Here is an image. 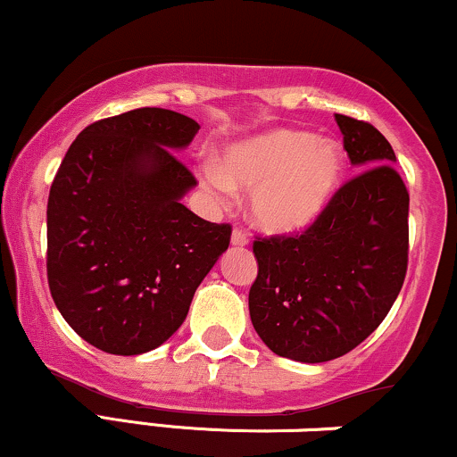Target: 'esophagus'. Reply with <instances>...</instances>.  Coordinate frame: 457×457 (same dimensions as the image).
<instances>
[{
    "label": "esophagus",
    "instance_id": "1",
    "mask_svg": "<svg viewBox=\"0 0 457 457\" xmlns=\"http://www.w3.org/2000/svg\"><path fill=\"white\" fill-rule=\"evenodd\" d=\"M230 244L237 245V248H244V245H248V235H245L244 230L235 228L233 230V237H230Z\"/></svg>",
    "mask_w": 457,
    "mask_h": 457
}]
</instances>
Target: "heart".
Segmentation results:
<instances>
[{
	"instance_id": "1",
	"label": "heart",
	"mask_w": 457,
	"mask_h": 457,
	"mask_svg": "<svg viewBox=\"0 0 457 457\" xmlns=\"http://www.w3.org/2000/svg\"><path fill=\"white\" fill-rule=\"evenodd\" d=\"M205 184L220 196L250 190L248 213L267 233L308 228L334 201L342 152L329 138L270 130L230 145L220 164H207Z\"/></svg>"
}]
</instances>
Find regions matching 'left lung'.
Listing matches in <instances>:
<instances>
[{
	"instance_id": "8db88e82",
	"label": "left lung",
	"mask_w": 457,
	"mask_h": 457,
	"mask_svg": "<svg viewBox=\"0 0 457 457\" xmlns=\"http://www.w3.org/2000/svg\"><path fill=\"white\" fill-rule=\"evenodd\" d=\"M361 173L297 235L256 237L259 273L250 319L276 355L323 363L372 334L398 297L409 265V190L387 138L372 123L336 115Z\"/></svg>"
}]
</instances>
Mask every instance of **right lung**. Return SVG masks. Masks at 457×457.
Instances as JSON below:
<instances>
[{
    "instance_id": "1",
    "label": "right lung",
    "mask_w": 457,
    "mask_h": 457,
    "mask_svg": "<svg viewBox=\"0 0 457 457\" xmlns=\"http://www.w3.org/2000/svg\"><path fill=\"white\" fill-rule=\"evenodd\" d=\"M198 123L169 109L94 121L70 145L46 205V276L66 323L111 355L154 351L179 329L230 224L198 218L177 158Z\"/></svg>"
}]
</instances>
